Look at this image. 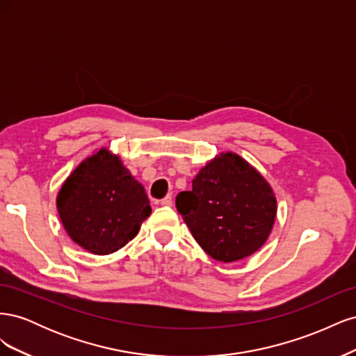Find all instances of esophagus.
<instances>
[{"mask_svg":"<svg viewBox=\"0 0 356 356\" xmlns=\"http://www.w3.org/2000/svg\"><path fill=\"white\" fill-rule=\"evenodd\" d=\"M160 203L163 204V207H170V204H172V196H170V195H168L166 197L161 199V202H160Z\"/></svg>","mask_w":356,"mask_h":356,"instance_id":"34e87169","label":"esophagus"}]
</instances>
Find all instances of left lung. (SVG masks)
<instances>
[{
  "mask_svg": "<svg viewBox=\"0 0 356 356\" xmlns=\"http://www.w3.org/2000/svg\"><path fill=\"white\" fill-rule=\"evenodd\" d=\"M193 238L213 260L232 263L260 250L276 218V197L267 181L233 153L202 168L190 191L175 199Z\"/></svg>",
  "mask_w": 356,
  "mask_h": 356,
  "instance_id": "8db88e82",
  "label": "left lung"
}]
</instances>
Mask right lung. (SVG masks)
Segmentation results:
<instances>
[{
  "label": "right lung",
  "instance_id": "right-lung-1",
  "mask_svg": "<svg viewBox=\"0 0 356 356\" xmlns=\"http://www.w3.org/2000/svg\"><path fill=\"white\" fill-rule=\"evenodd\" d=\"M56 204L70 238L98 255L115 252L132 241L152 213L145 188L105 148L75 168Z\"/></svg>",
  "mask_w": 356,
  "mask_h": 356
}]
</instances>
